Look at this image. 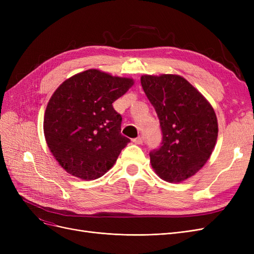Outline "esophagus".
Listing matches in <instances>:
<instances>
[{
	"instance_id": "obj_1",
	"label": "esophagus",
	"mask_w": 254,
	"mask_h": 254,
	"mask_svg": "<svg viewBox=\"0 0 254 254\" xmlns=\"http://www.w3.org/2000/svg\"><path fill=\"white\" fill-rule=\"evenodd\" d=\"M132 142L134 143V144H142L143 143V137H141V136H137V137H135V139H133L132 140Z\"/></svg>"
}]
</instances>
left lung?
Wrapping results in <instances>:
<instances>
[{"instance_id": "1", "label": "left lung", "mask_w": 254, "mask_h": 254, "mask_svg": "<svg viewBox=\"0 0 254 254\" xmlns=\"http://www.w3.org/2000/svg\"><path fill=\"white\" fill-rule=\"evenodd\" d=\"M141 84L163 135L160 147L149 152L151 166L161 179L182 182L209 160L218 134L216 114L200 92L179 75H144Z\"/></svg>"}]
</instances>
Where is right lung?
Segmentation results:
<instances>
[{"label":"right lung","mask_w":254,"mask_h":254,"mask_svg":"<svg viewBox=\"0 0 254 254\" xmlns=\"http://www.w3.org/2000/svg\"><path fill=\"white\" fill-rule=\"evenodd\" d=\"M133 84L131 78L91 68L64 81L45 110L43 130L53 156L65 172L94 180L108 172L130 142L112 103Z\"/></svg>","instance_id":"right-lung-1"}]
</instances>
